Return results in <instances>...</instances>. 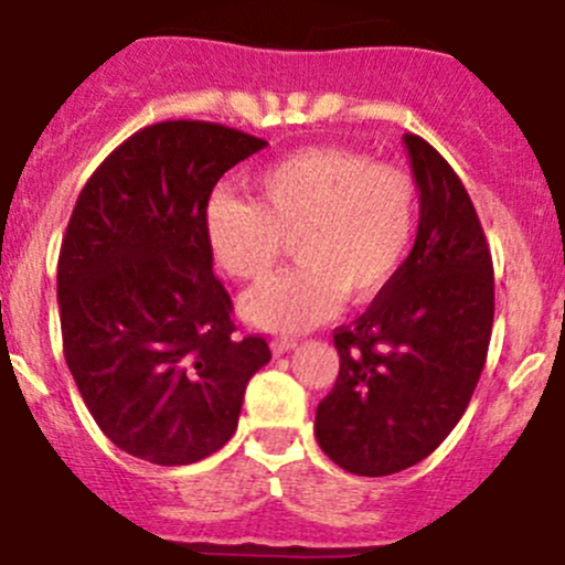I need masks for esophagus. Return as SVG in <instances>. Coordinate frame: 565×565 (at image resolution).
I'll return each mask as SVG.
<instances>
[{"instance_id":"34e87169","label":"esophagus","mask_w":565,"mask_h":565,"mask_svg":"<svg viewBox=\"0 0 565 565\" xmlns=\"http://www.w3.org/2000/svg\"><path fill=\"white\" fill-rule=\"evenodd\" d=\"M294 348H296V340H285V337H282V340H275V342H271V351H275L277 356H280V353L294 351Z\"/></svg>"}]
</instances>
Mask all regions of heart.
I'll return each instance as SVG.
<instances>
[{"mask_svg": "<svg viewBox=\"0 0 565 565\" xmlns=\"http://www.w3.org/2000/svg\"><path fill=\"white\" fill-rule=\"evenodd\" d=\"M253 190L255 201L209 198L203 228L220 269L239 280L269 275L294 242L301 264L242 299L260 329L296 334L329 321L342 296L370 299L408 258L418 203L403 168L312 147L264 168Z\"/></svg>", "mask_w": 565, "mask_h": 565, "instance_id": "obj_1", "label": "heart"}]
</instances>
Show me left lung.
I'll use <instances>...</instances> for the list:
<instances>
[{
	"label": "left lung",
	"mask_w": 565,
	"mask_h": 565,
	"mask_svg": "<svg viewBox=\"0 0 565 565\" xmlns=\"http://www.w3.org/2000/svg\"><path fill=\"white\" fill-rule=\"evenodd\" d=\"M403 141L416 242L370 310L334 331L340 375L316 413L318 446L356 476L399 473L444 444L473 397L495 318L492 255L468 190L424 138Z\"/></svg>",
	"instance_id": "8db88e82"
}]
</instances>
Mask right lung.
Returning a JSON list of instances; mask_svg holds the SVG:
<instances>
[{
    "label": "right lung",
    "instance_id": "1",
    "mask_svg": "<svg viewBox=\"0 0 565 565\" xmlns=\"http://www.w3.org/2000/svg\"><path fill=\"white\" fill-rule=\"evenodd\" d=\"M264 147L212 121H160L114 149L75 201L56 275L65 362L127 455L190 465L223 449L271 359L264 337L234 334L203 228L220 177Z\"/></svg>",
    "mask_w": 565,
    "mask_h": 565
}]
</instances>
